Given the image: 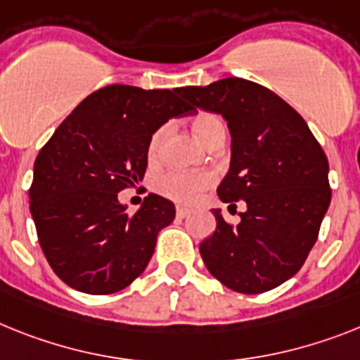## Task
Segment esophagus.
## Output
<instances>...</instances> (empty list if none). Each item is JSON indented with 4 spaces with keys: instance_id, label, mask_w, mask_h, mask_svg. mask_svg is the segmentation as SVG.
I'll return each mask as SVG.
<instances>
[{
    "instance_id": "esophagus-1",
    "label": "esophagus",
    "mask_w": 360,
    "mask_h": 360,
    "mask_svg": "<svg viewBox=\"0 0 360 360\" xmlns=\"http://www.w3.org/2000/svg\"><path fill=\"white\" fill-rule=\"evenodd\" d=\"M175 214H177V217H179V219H185V217L190 216V210H188V208L177 207V210H175Z\"/></svg>"
}]
</instances>
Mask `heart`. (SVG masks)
Masks as SVG:
<instances>
[{
    "label": "heart",
    "mask_w": 360,
    "mask_h": 360,
    "mask_svg": "<svg viewBox=\"0 0 360 360\" xmlns=\"http://www.w3.org/2000/svg\"><path fill=\"white\" fill-rule=\"evenodd\" d=\"M192 129H194L195 137L205 144L210 146L214 141L225 137V126L221 119L214 113H199L192 120ZM168 131L166 126H161L155 134L152 135L150 143H148V161L155 162L161 153L162 141ZM212 185V177L208 174H185V172H170V174L162 175L161 179L157 181V190L162 195L170 198L172 201L181 205L194 203L199 194Z\"/></svg>",
    "instance_id": "b5f03b06"
}]
</instances>
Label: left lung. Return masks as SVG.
<instances>
[{"mask_svg":"<svg viewBox=\"0 0 360 360\" xmlns=\"http://www.w3.org/2000/svg\"><path fill=\"white\" fill-rule=\"evenodd\" d=\"M179 93L226 120L231 168L217 195L247 205L236 226L212 208L217 225L199 245L201 258L232 291H271L300 271L319 238L331 201L328 157L306 120L259 84L223 78Z\"/></svg>","mask_w":360,"mask_h":360,"instance_id":"obj_1","label":"left lung"}]
</instances>
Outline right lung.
<instances>
[{"instance_id": "right-lung-1", "label": "right lung", "mask_w": 360, "mask_h": 360, "mask_svg": "<svg viewBox=\"0 0 360 360\" xmlns=\"http://www.w3.org/2000/svg\"><path fill=\"white\" fill-rule=\"evenodd\" d=\"M190 111L177 87L113 84L86 96L41 148L31 214L45 258L69 288L110 295L143 274L175 207L150 194L128 214L119 192L143 181L157 129Z\"/></svg>"}]
</instances>
